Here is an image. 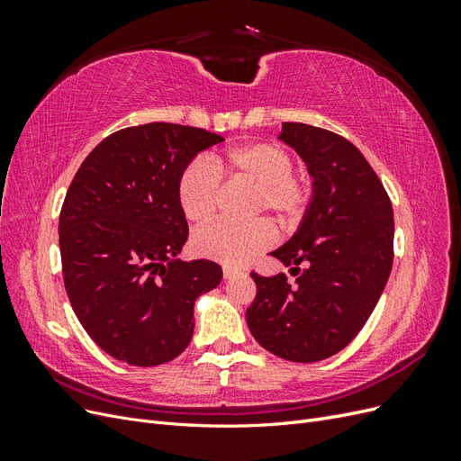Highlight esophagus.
Masks as SVG:
<instances>
[{
	"label": "esophagus",
	"instance_id": "34e87169",
	"mask_svg": "<svg viewBox=\"0 0 461 461\" xmlns=\"http://www.w3.org/2000/svg\"><path fill=\"white\" fill-rule=\"evenodd\" d=\"M222 275H225V278H232L236 275H240V271L232 267V265H222Z\"/></svg>",
	"mask_w": 461,
	"mask_h": 461
}]
</instances>
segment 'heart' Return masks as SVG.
Instances as JSON below:
<instances>
[{
    "mask_svg": "<svg viewBox=\"0 0 461 461\" xmlns=\"http://www.w3.org/2000/svg\"><path fill=\"white\" fill-rule=\"evenodd\" d=\"M219 175L242 178L254 185L248 213H273L278 221L292 222L303 215L312 200L310 178L292 173L290 151L276 142H252L227 151L225 158L194 161L180 173L176 198L192 222L212 219L219 200ZM275 239L269 221L249 222L217 221L194 234L196 252L222 263L239 265L259 254Z\"/></svg>",
    "mask_w": 461,
    "mask_h": 461,
    "instance_id": "b5f03b06",
    "label": "heart"
}]
</instances>
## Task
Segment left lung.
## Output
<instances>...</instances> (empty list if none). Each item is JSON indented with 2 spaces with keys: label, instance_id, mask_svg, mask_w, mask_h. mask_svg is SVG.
<instances>
[{
  "label": "left lung",
  "instance_id": "left-lung-1",
  "mask_svg": "<svg viewBox=\"0 0 461 461\" xmlns=\"http://www.w3.org/2000/svg\"><path fill=\"white\" fill-rule=\"evenodd\" d=\"M278 140L298 153L312 176L298 230L271 252L298 278L290 285L283 273H252L258 294L246 321L265 350L313 364L350 344L373 313L393 269L394 213L379 176L346 138L283 122Z\"/></svg>",
  "mask_w": 461,
  "mask_h": 461
}]
</instances>
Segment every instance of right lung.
<instances>
[{"instance_id": "1", "label": "right lung", "mask_w": 461, "mask_h": 461, "mask_svg": "<svg viewBox=\"0 0 461 461\" xmlns=\"http://www.w3.org/2000/svg\"><path fill=\"white\" fill-rule=\"evenodd\" d=\"M221 134L148 122L107 136L77 171L59 215L68 302L105 354L136 367L186 350L194 303L222 278L209 259H178L188 222L176 183Z\"/></svg>"}]
</instances>
